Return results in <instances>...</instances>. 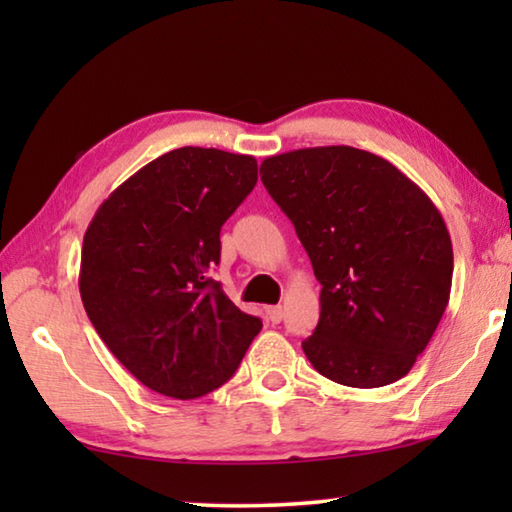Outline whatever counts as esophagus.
I'll use <instances>...</instances> for the list:
<instances>
[{
  "instance_id": "34e87169",
  "label": "esophagus",
  "mask_w": 512,
  "mask_h": 512,
  "mask_svg": "<svg viewBox=\"0 0 512 512\" xmlns=\"http://www.w3.org/2000/svg\"><path fill=\"white\" fill-rule=\"evenodd\" d=\"M282 316H284V311H282V307H280V305H275V307H266V318L271 320L273 325L280 323Z\"/></svg>"
}]
</instances>
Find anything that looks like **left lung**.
<instances>
[{"label":"left lung","instance_id":"1","mask_svg":"<svg viewBox=\"0 0 512 512\" xmlns=\"http://www.w3.org/2000/svg\"><path fill=\"white\" fill-rule=\"evenodd\" d=\"M259 176L323 284L318 325L302 341L311 366L352 388L402 379L452 291L443 214L395 164L354 146L271 155Z\"/></svg>","mask_w":512,"mask_h":512}]
</instances>
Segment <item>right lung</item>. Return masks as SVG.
Instances as JSON below:
<instances>
[{
  "label": "right lung",
  "instance_id": "right-lung-1",
  "mask_svg": "<svg viewBox=\"0 0 512 512\" xmlns=\"http://www.w3.org/2000/svg\"><path fill=\"white\" fill-rule=\"evenodd\" d=\"M255 183L253 155L183 146L121 183L85 230L83 307L121 366L155 393H212L262 329L210 277L221 225Z\"/></svg>",
  "mask_w": 512,
  "mask_h": 512
}]
</instances>
